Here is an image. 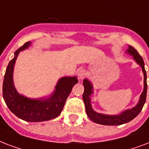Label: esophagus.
I'll return each mask as SVG.
<instances>
[{"instance_id": "34e87169", "label": "esophagus", "mask_w": 149, "mask_h": 149, "mask_svg": "<svg viewBox=\"0 0 149 149\" xmlns=\"http://www.w3.org/2000/svg\"><path fill=\"white\" fill-rule=\"evenodd\" d=\"M87 73H86V71L84 70V69H79L78 71V78L80 79V80H82L83 78H85V76H86Z\"/></svg>"}]
</instances>
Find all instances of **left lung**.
I'll return each instance as SVG.
<instances>
[{
	"label": "left lung",
	"mask_w": 149,
	"mask_h": 149,
	"mask_svg": "<svg viewBox=\"0 0 149 149\" xmlns=\"http://www.w3.org/2000/svg\"><path fill=\"white\" fill-rule=\"evenodd\" d=\"M126 53L129 55H131L134 60V61L142 69V72L144 74L143 92L141 94L138 102L133 108L127 109L120 113L119 114H115V115L100 113L95 112L92 107V104H91L92 97L91 96L93 94V85L88 78H85L83 80V85L85 88V90H84L82 98L83 101L85 102V111L91 120H93L96 124L108 125V126L121 125V124H126L127 122L132 120L134 118H135L136 116H138L145 105L146 95H147V81H146L147 80V74H146V71L145 69V63H144L142 57L139 55L138 51L131 46H128V49H127Z\"/></svg>",
	"instance_id": "8db88e82"
}]
</instances>
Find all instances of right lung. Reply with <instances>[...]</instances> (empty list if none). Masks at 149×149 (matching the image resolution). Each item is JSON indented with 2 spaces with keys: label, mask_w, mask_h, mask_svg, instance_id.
<instances>
[{
  "label": "right lung",
  "mask_w": 149,
  "mask_h": 149,
  "mask_svg": "<svg viewBox=\"0 0 149 149\" xmlns=\"http://www.w3.org/2000/svg\"><path fill=\"white\" fill-rule=\"evenodd\" d=\"M31 44L30 41L25 42L15 52L14 58L9 62L3 81V97L10 110L18 118L28 122L47 121L61 114L72 88L78 81L76 76L62 77L49 96L32 99L19 94L14 85L15 64L19 53Z\"/></svg>",
  "instance_id": "right-lung-1"
}]
</instances>
